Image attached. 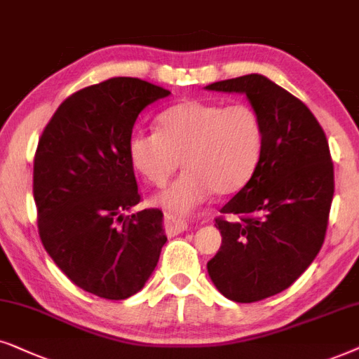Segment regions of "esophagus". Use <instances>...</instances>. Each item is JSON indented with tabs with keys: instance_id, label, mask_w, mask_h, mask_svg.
<instances>
[{
	"instance_id": "obj_1",
	"label": "esophagus",
	"mask_w": 359,
	"mask_h": 359,
	"mask_svg": "<svg viewBox=\"0 0 359 359\" xmlns=\"http://www.w3.org/2000/svg\"><path fill=\"white\" fill-rule=\"evenodd\" d=\"M164 226L167 236H175L187 229V222L174 213H164Z\"/></svg>"
}]
</instances>
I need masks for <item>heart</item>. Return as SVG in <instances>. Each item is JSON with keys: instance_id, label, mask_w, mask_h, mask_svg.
<instances>
[{"instance_id": "obj_1", "label": "heart", "mask_w": 359, "mask_h": 359, "mask_svg": "<svg viewBox=\"0 0 359 359\" xmlns=\"http://www.w3.org/2000/svg\"><path fill=\"white\" fill-rule=\"evenodd\" d=\"M159 131H135L128 156L152 185H164L184 164L187 169L157 202L187 213L210 195H229L250 182L266 146L264 123L250 103L185 100L159 114Z\"/></svg>"}]
</instances>
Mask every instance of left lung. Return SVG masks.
Instances as JSON below:
<instances>
[{"mask_svg": "<svg viewBox=\"0 0 359 359\" xmlns=\"http://www.w3.org/2000/svg\"><path fill=\"white\" fill-rule=\"evenodd\" d=\"M207 90L245 93L264 123L259 165L215 218L223 240L207 264L224 297L251 304L290 287L318 255L335 192L333 162L313 113L266 76H236Z\"/></svg>", "mask_w": 359, "mask_h": 359, "instance_id": "1", "label": "left lung"}]
</instances>
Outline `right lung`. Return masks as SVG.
<instances>
[{
    "label": "right lung",
    "mask_w": 359,
    "mask_h": 359,
    "mask_svg": "<svg viewBox=\"0 0 359 359\" xmlns=\"http://www.w3.org/2000/svg\"><path fill=\"white\" fill-rule=\"evenodd\" d=\"M169 90L113 76L72 93L34 156L32 192L44 250L80 289L123 300L144 287L167 236L162 212L141 202L128 141L140 113Z\"/></svg>",
    "instance_id": "obj_1"
}]
</instances>
